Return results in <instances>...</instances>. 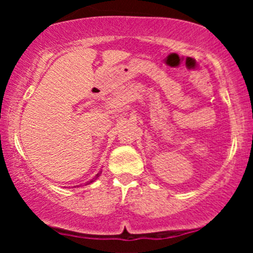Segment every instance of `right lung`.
<instances>
[{
    "instance_id": "add662e5",
    "label": "right lung",
    "mask_w": 253,
    "mask_h": 253,
    "mask_svg": "<svg viewBox=\"0 0 253 253\" xmlns=\"http://www.w3.org/2000/svg\"><path fill=\"white\" fill-rule=\"evenodd\" d=\"M100 175H101V171H100V172H98V173H97V175H96V176H95V177H94V178H92V179H90V181H89V182H86V183H85V184H90V183H92V182H94V181H95V179H97V178H98V177H100Z\"/></svg>"
}]
</instances>
